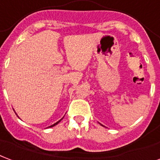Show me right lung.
Segmentation results:
<instances>
[{
	"instance_id": "right-lung-1",
	"label": "right lung",
	"mask_w": 160,
	"mask_h": 160,
	"mask_svg": "<svg viewBox=\"0 0 160 160\" xmlns=\"http://www.w3.org/2000/svg\"><path fill=\"white\" fill-rule=\"evenodd\" d=\"M61 120H62V119H60V120H59V121H58V122H57V123H55V124H53L52 125H51V126H49V127H52V126H54V125H58V123L60 122V121H61Z\"/></svg>"
}]
</instances>
